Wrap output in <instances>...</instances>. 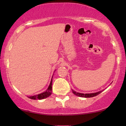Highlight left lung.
Instances as JSON below:
<instances>
[{
    "instance_id": "left-lung-1",
    "label": "left lung",
    "mask_w": 126,
    "mask_h": 126,
    "mask_svg": "<svg viewBox=\"0 0 126 126\" xmlns=\"http://www.w3.org/2000/svg\"><path fill=\"white\" fill-rule=\"evenodd\" d=\"M104 90H101V91H99L98 92H96V93H86V94H84V93H79V92H75V90H74L72 89V92H73V93L75 95H77V96H79V97H85V98H89V97H94V96H96L97 95L99 94L100 93H101Z\"/></svg>"
}]
</instances>
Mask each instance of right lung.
Here are the masks:
<instances>
[{"instance_id": "obj_1", "label": "right lung", "mask_w": 126, "mask_h": 126, "mask_svg": "<svg viewBox=\"0 0 126 126\" xmlns=\"http://www.w3.org/2000/svg\"><path fill=\"white\" fill-rule=\"evenodd\" d=\"M52 78L51 79V82H50V84L48 86V88L46 92H43V93H40L39 94L37 95H33V96H30L28 97L29 98L32 100H42L44 99V98H47L49 96V95H51L52 94Z\"/></svg>"}]
</instances>
